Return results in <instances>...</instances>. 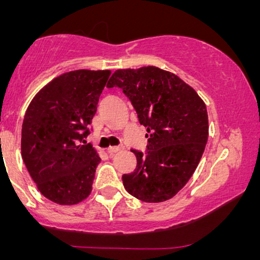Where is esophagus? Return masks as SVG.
<instances>
[{"mask_svg": "<svg viewBox=\"0 0 260 260\" xmlns=\"http://www.w3.org/2000/svg\"><path fill=\"white\" fill-rule=\"evenodd\" d=\"M121 149H122L121 147H110V148H107V153H109L110 155L116 154V153H118Z\"/></svg>", "mask_w": 260, "mask_h": 260, "instance_id": "esophagus-1", "label": "esophagus"}]
</instances>
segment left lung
I'll return each instance as SVG.
<instances>
[{
  "instance_id": "1",
  "label": "left lung",
  "mask_w": 260,
  "mask_h": 260,
  "mask_svg": "<svg viewBox=\"0 0 260 260\" xmlns=\"http://www.w3.org/2000/svg\"><path fill=\"white\" fill-rule=\"evenodd\" d=\"M131 100L147 127V153L133 150L137 168L122 176L131 196L147 203L171 199L194 174L208 142L207 106L194 89L154 66L117 70L107 83Z\"/></svg>"
}]
</instances>
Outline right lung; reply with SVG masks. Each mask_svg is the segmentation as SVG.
Wrapping results in <instances>:
<instances>
[{
    "label": "right lung",
    "instance_id": "1",
    "mask_svg": "<svg viewBox=\"0 0 260 260\" xmlns=\"http://www.w3.org/2000/svg\"><path fill=\"white\" fill-rule=\"evenodd\" d=\"M111 71H72L29 104L22 126V157L44 197L73 205L90 194L101 161L84 138Z\"/></svg>",
    "mask_w": 260,
    "mask_h": 260
}]
</instances>
